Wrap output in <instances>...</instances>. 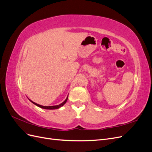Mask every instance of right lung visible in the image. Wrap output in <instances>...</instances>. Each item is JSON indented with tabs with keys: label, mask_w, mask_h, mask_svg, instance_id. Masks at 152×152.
I'll return each instance as SVG.
<instances>
[{
	"label": "right lung",
	"mask_w": 152,
	"mask_h": 152,
	"mask_svg": "<svg viewBox=\"0 0 152 152\" xmlns=\"http://www.w3.org/2000/svg\"><path fill=\"white\" fill-rule=\"evenodd\" d=\"M67 99H68V96H67V98H66V99L64 101V102L62 103H61V104H59V105H56V106H49V107H46V106H42V105H40V104H37L36 103H34V102H32V101H31L30 99V102H31V103H33L34 104H35V105H37V107H40V108H44V109H47V110H54V109H58V108H60V107H63V106L65 104V103H66V102H67Z\"/></svg>",
	"instance_id": "obj_1"
}]
</instances>
